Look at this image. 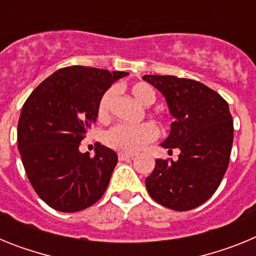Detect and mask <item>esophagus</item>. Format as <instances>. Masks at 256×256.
Returning <instances> with one entry per match:
<instances>
[{
    "mask_svg": "<svg viewBox=\"0 0 256 256\" xmlns=\"http://www.w3.org/2000/svg\"><path fill=\"white\" fill-rule=\"evenodd\" d=\"M133 156H134V154H126V152H119V160H130V159H133Z\"/></svg>",
    "mask_w": 256,
    "mask_h": 256,
    "instance_id": "1",
    "label": "esophagus"
}]
</instances>
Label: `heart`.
<instances>
[{"label":"heart","mask_w":256,"mask_h":256,"mask_svg":"<svg viewBox=\"0 0 256 256\" xmlns=\"http://www.w3.org/2000/svg\"><path fill=\"white\" fill-rule=\"evenodd\" d=\"M130 94L144 106H150L151 104L155 102V91L148 83H134L130 87ZM114 94V90L110 88L101 97L98 104V115L101 118L108 116ZM156 136H158V130L151 123H142L138 126L118 124L106 132L105 142L115 150L133 154L144 148L148 142L154 141Z\"/></svg>","instance_id":"b5f03b06"}]
</instances>
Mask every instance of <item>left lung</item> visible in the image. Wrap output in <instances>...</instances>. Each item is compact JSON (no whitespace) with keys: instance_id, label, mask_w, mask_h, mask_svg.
Wrapping results in <instances>:
<instances>
[{"instance_id":"8db88e82","label":"left lung","mask_w":256,"mask_h":256,"mask_svg":"<svg viewBox=\"0 0 256 256\" xmlns=\"http://www.w3.org/2000/svg\"><path fill=\"white\" fill-rule=\"evenodd\" d=\"M164 96L174 120L164 148H180L178 160L156 159L146 178L155 201L184 212L209 200L228 168L234 122L227 101L198 80L173 76H144Z\"/></svg>"}]
</instances>
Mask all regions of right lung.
<instances>
[{
	"instance_id": "add662e5",
	"label": "right lung",
	"mask_w": 256,
	"mask_h": 256,
	"mask_svg": "<svg viewBox=\"0 0 256 256\" xmlns=\"http://www.w3.org/2000/svg\"><path fill=\"white\" fill-rule=\"evenodd\" d=\"M126 72L68 66L46 78L22 105L18 148L28 180L52 209L74 212L104 195L118 162L114 150L97 144L94 156L79 144L96 123L102 94Z\"/></svg>"
}]
</instances>
